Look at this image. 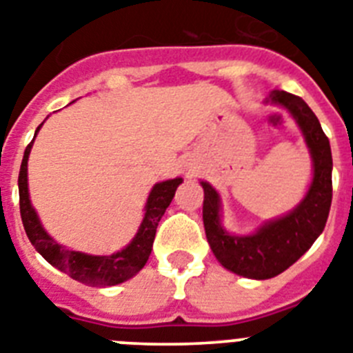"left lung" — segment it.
I'll return each mask as SVG.
<instances>
[{"instance_id":"obj_1","label":"left lung","mask_w":353,"mask_h":353,"mask_svg":"<svg viewBox=\"0 0 353 353\" xmlns=\"http://www.w3.org/2000/svg\"><path fill=\"white\" fill-rule=\"evenodd\" d=\"M270 99L293 114L310 146L314 176L304 201L281 219L265 224L254 235L235 236L221 226L217 192L210 183L201 182L203 224L212 252L228 270L251 279H270L292 267L323 232L332 201V155L316 114L293 93L274 92Z\"/></svg>"}]
</instances>
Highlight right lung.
<instances>
[{"label": "right lung", "instance_id": "add662e5", "mask_svg": "<svg viewBox=\"0 0 353 353\" xmlns=\"http://www.w3.org/2000/svg\"><path fill=\"white\" fill-rule=\"evenodd\" d=\"M37 129V132L40 130ZM35 132V136H37ZM33 141L24 150L23 164L19 171V207H21V219L26 230V235L33 248L42 254L56 269L68 274L72 279L90 286H113L123 283L139 272L148 261L152 245H154L155 232L161 217L170 207L176 187L182 183V179L166 180L152 189L146 201V214L139 228L136 239L127 245L123 251L114 252L111 256H90L79 251H70L58 245L40 226L35 210L31 208L30 196H28V155Z\"/></svg>", "mask_w": 353, "mask_h": 353}]
</instances>
